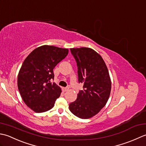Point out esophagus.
I'll return each mask as SVG.
<instances>
[{"instance_id":"1","label":"esophagus","mask_w":146,"mask_h":146,"mask_svg":"<svg viewBox=\"0 0 146 146\" xmlns=\"http://www.w3.org/2000/svg\"><path fill=\"white\" fill-rule=\"evenodd\" d=\"M69 87H66V88H62V90H63L64 92H65L69 90Z\"/></svg>"}]
</instances>
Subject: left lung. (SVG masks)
Instances as JSON below:
<instances>
[{"label":"left lung","mask_w":146,"mask_h":146,"mask_svg":"<svg viewBox=\"0 0 146 146\" xmlns=\"http://www.w3.org/2000/svg\"><path fill=\"white\" fill-rule=\"evenodd\" d=\"M77 66L79 83H83L75 102L69 110L76 117L87 119L96 115L108 100L111 83L106 65L97 52L82 47L70 48Z\"/></svg>","instance_id":"obj_1"}]
</instances>
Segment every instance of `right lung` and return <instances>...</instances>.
<instances>
[{
  "label": "right lung",
  "mask_w": 146,
  "mask_h": 146,
  "mask_svg": "<svg viewBox=\"0 0 146 146\" xmlns=\"http://www.w3.org/2000/svg\"><path fill=\"white\" fill-rule=\"evenodd\" d=\"M69 50L43 45L35 49L23 63L17 86L24 102L36 113L52 109L60 96L61 89L55 82L53 69L68 54Z\"/></svg>",
  "instance_id": "1"
}]
</instances>
